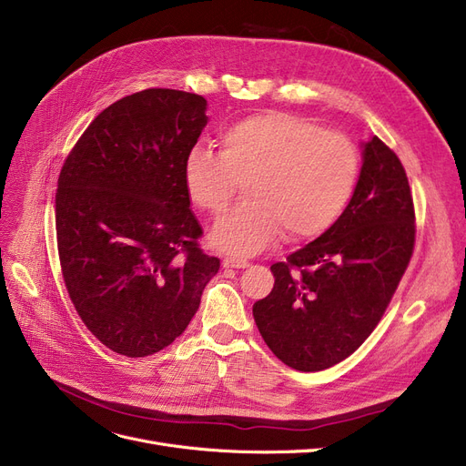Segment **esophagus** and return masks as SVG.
<instances>
[{"instance_id": "obj_1", "label": "esophagus", "mask_w": 466, "mask_h": 466, "mask_svg": "<svg viewBox=\"0 0 466 466\" xmlns=\"http://www.w3.org/2000/svg\"><path fill=\"white\" fill-rule=\"evenodd\" d=\"M222 267H225V268H248L249 262L246 258L225 257V258H222Z\"/></svg>"}]
</instances>
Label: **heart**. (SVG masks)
<instances>
[{
    "label": "heart",
    "instance_id": "heart-1",
    "mask_svg": "<svg viewBox=\"0 0 466 466\" xmlns=\"http://www.w3.org/2000/svg\"><path fill=\"white\" fill-rule=\"evenodd\" d=\"M360 152L352 140L288 112L239 119L220 135V152L196 145L185 161L192 204L225 211L246 183V204L213 227L211 244L253 255L288 232L305 241L326 234L345 215L360 183Z\"/></svg>",
    "mask_w": 466,
    "mask_h": 466
}]
</instances>
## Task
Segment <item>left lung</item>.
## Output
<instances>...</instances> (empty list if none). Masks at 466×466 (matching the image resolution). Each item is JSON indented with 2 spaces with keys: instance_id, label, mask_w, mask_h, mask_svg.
Masks as SVG:
<instances>
[{
  "instance_id": "obj_1",
  "label": "left lung",
  "mask_w": 466,
  "mask_h": 466,
  "mask_svg": "<svg viewBox=\"0 0 466 466\" xmlns=\"http://www.w3.org/2000/svg\"><path fill=\"white\" fill-rule=\"evenodd\" d=\"M415 244L413 198L398 156L371 137L361 143L360 183L337 225L286 262L253 305L268 349L297 371L349 358L387 310Z\"/></svg>"
}]
</instances>
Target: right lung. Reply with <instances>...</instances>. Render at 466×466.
<instances>
[{
  "label": "right lung",
  "instance_id": "add662e5",
  "mask_svg": "<svg viewBox=\"0 0 466 466\" xmlns=\"http://www.w3.org/2000/svg\"><path fill=\"white\" fill-rule=\"evenodd\" d=\"M208 100L145 89L100 112L58 175L56 246L74 307L110 350L145 358L194 318L220 260L201 227L185 161L208 126Z\"/></svg>",
  "mask_w": 466,
  "mask_h": 466
}]
</instances>
